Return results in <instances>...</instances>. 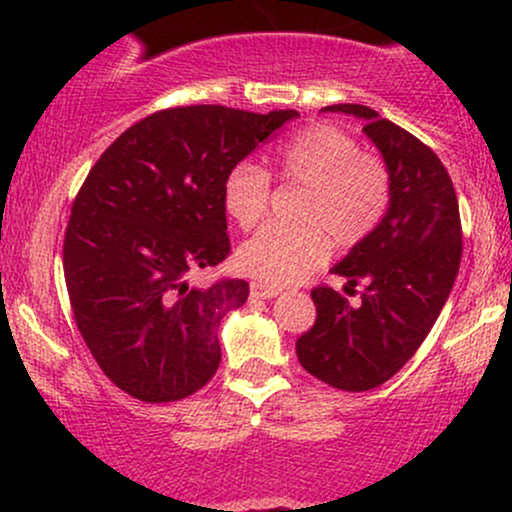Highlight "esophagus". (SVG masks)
Returning a JSON list of instances; mask_svg holds the SVG:
<instances>
[{
	"instance_id": "1",
	"label": "esophagus",
	"mask_w": 512,
	"mask_h": 512,
	"mask_svg": "<svg viewBox=\"0 0 512 512\" xmlns=\"http://www.w3.org/2000/svg\"><path fill=\"white\" fill-rule=\"evenodd\" d=\"M250 293H252V296H255V298H262V301H269V298L279 296V289H276V286L262 284V281H252V284H250Z\"/></svg>"
}]
</instances>
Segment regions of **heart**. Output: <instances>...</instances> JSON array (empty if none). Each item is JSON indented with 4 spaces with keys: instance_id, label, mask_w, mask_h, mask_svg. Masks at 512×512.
Instances as JSON below:
<instances>
[{
    "instance_id": "1",
    "label": "heart",
    "mask_w": 512,
    "mask_h": 512,
    "mask_svg": "<svg viewBox=\"0 0 512 512\" xmlns=\"http://www.w3.org/2000/svg\"><path fill=\"white\" fill-rule=\"evenodd\" d=\"M274 170L281 180L305 187L298 226L269 223L236 250L243 274L286 286L315 272L330 255V238L342 248L366 240L390 204V175L378 158L361 154L349 132L310 125L276 146ZM272 182L255 163H238L223 178V209L240 228L267 214Z\"/></svg>"
}]
</instances>
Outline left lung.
Listing matches in <instances>:
<instances>
[{"instance_id": "8db88e82", "label": "left lung", "mask_w": 512, "mask_h": 512, "mask_svg": "<svg viewBox=\"0 0 512 512\" xmlns=\"http://www.w3.org/2000/svg\"><path fill=\"white\" fill-rule=\"evenodd\" d=\"M325 110L363 120L390 175V204L378 228L332 267L346 291L366 284L361 305L317 286V320L296 342V354L322 383L366 392L387 383L436 325L462 260L460 207L448 170L414 134L368 105Z\"/></svg>"}]
</instances>
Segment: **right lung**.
<instances>
[{
	"instance_id": "1",
	"label": "right lung",
	"mask_w": 512,
	"mask_h": 512,
	"mask_svg": "<svg viewBox=\"0 0 512 512\" xmlns=\"http://www.w3.org/2000/svg\"><path fill=\"white\" fill-rule=\"evenodd\" d=\"M293 117L226 105L161 110L122 132L88 173L64 236V279L88 351L127 395L175 402L214 378L219 325L250 286L223 279L199 289L190 274L231 252L228 170Z\"/></svg>"
}]
</instances>
